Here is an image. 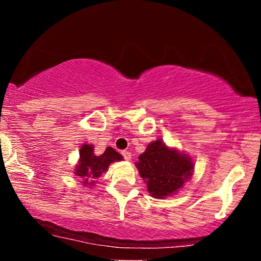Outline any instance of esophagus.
Masks as SVG:
<instances>
[{
    "label": "esophagus",
    "mask_w": 261,
    "mask_h": 261,
    "mask_svg": "<svg viewBox=\"0 0 261 261\" xmlns=\"http://www.w3.org/2000/svg\"><path fill=\"white\" fill-rule=\"evenodd\" d=\"M121 154L124 155V158H125V160H126V161H130V160H131V152H128V151H122Z\"/></svg>",
    "instance_id": "esophagus-1"
}]
</instances>
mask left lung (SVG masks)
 I'll return each mask as SVG.
<instances>
[{"instance_id":"obj_1","label":"left lung","mask_w":261,"mask_h":261,"mask_svg":"<svg viewBox=\"0 0 261 261\" xmlns=\"http://www.w3.org/2000/svg\"><path fill=\"white\" fill-rule=\"evenodd\" d=\"M147 190L155 199L176 194L193 175L194 163L187 153L169 148L161 140L151 142L136 163Z\"/></svg>"}]
</instances>
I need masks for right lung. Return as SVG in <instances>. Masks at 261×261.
Listing matches in <instances>:
<instances>
[{
  "label": "right lung",
  "mask_w": 261,
  "mask_h": 261,
  "mask_svg": "<svg viewBox=\"0 0 261 261\" xmlns=\"http://www.w3.org/2000/svg\"><path fill=\"white\" fill-rule=\"evenodd\" d=\"M122 160V155L112 147H107L103 153L97 155L94 153L93 145H85L80 149V161L74 168V174L82 178L85 185H94L95 179H98L107 172L110 163Z\"/></svg>",
  "instance_id": "add662e5"
}]
</instances>
